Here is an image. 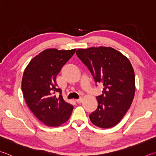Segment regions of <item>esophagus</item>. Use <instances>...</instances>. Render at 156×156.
<instances>
[{"label":"esophagus","instance_id":"1","mask_svg":"<svg viewBox=\"0 0 156 156\" xmlns=\"http://www.w3.org/2000/svg\"><path fill=\"white\" fill-rule=\"evenodd\" d=\"M76 102H77V103H81L82 102V98H80V99H76Z\"/></svg>","mask_w":156,"mask_h":156}]
</instances>
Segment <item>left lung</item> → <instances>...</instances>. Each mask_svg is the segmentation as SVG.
<instances>
[{
	"instance_id": "8db88e82",
	"label": "left lung",
	"mask_w": 156,
	"mask_h": 156,
	"mask_svg": "<svg viewBox=\"0 0 156 156\" xmlns=\"http://www.w3.org/2000/svg\"><path fill=\"white\" fill-rule=\"evenodd\" d=\"M78 57L103 86L96 97L98 107L89 115L95 126L108 129L121 121L132 104L135 93V72L130 61L112 47L78 48Z\"/></svg>"
}]
</instances>
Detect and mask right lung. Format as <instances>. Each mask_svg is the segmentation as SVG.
<instances>
[{
  "mask_svg": "<svg viewBox=\"0 0 156 156\" xmlns=\"http://www.w3.org/2000/svg\"><path fill=\"white\" fill-rule=\"evenodd\" d=\"M75 51L46 49L34 57L24 70L21 81L24 99L35 116L48 126H60L72 114L74 107L63 100L56 77ZM57 92L59 97L54 94Z\"/></svg>",
  "mask_w": 156,
  "mask_h": 156,
  "instance_id": "obj_1",
  "label": "right lung"
}]
</instances>
